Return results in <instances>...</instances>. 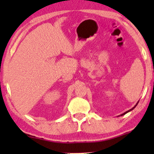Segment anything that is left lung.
Returning <instances> with one entry per match:
<instances>
[{
    "label": "left lung",
    "instance_id": "left-lung-1",
    "mask_svg": "<svg viewBox=\"0 0 154 154\" xmlns=\"http://www.w3.org/2000/svg\"><path fill=\"white\" fill-rule=\"evenodd\" d=\"M137 104H138V102H137V104L135 105V106H134L133 107V108H132L131 109H130V110H129V111H126V112H125V113H123V114H122L121 116H123V115H124V114H125V113H127L128 112H129V111H132V109H134V108H135V107H136V106H137Z\"/></svg>",
    "mask_w": 154,
    "mask_h": 154
}]
</instances>
